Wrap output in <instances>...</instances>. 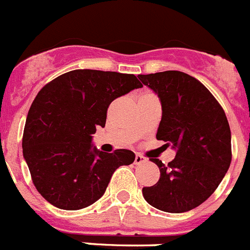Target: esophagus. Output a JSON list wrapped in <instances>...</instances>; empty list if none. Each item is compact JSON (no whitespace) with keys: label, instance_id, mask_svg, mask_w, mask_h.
Listing matches in <instances>:
<instances>
[{"label":"esophagus","instance_id":"esophagus-1","mask_svg":"<svg viewBox=\"0 0 250 250\" xmlns=\"http://www.w3.org/2000/svg\"><path fill=\"white\" fill-rule=\"evenodd\" d=\"M146 161V158L144 157V155L135 154V161H134V163L135 164H142V163H144Z\"/></svg>","mask_w":250,"mask_h":250}]
</instances>
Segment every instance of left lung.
Masks as SVG:
<instances>
[{"mask_svg": "<svg viewBox=\"0 0 250 250\" xmlns=\"http://www.w3.org/2000/svg\"><path fill=\"white\" fill-rule=\"evenodd\" d=\"M158 93L162 120L158 140L177 149L154 186L143 187L146 201L158 210L180 214L197 208L214 193L231 163V133L227 115L212 93L195 77L180 70L139 74Z\"/></svg>", "mask_w": 250, "mask_h": 250, "instance_id": "1", "label": "left lung"}]
</instances>
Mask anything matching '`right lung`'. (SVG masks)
<instances>
[{
  "label": "right lung",
  "mask_w": 250,
  "mask_h": 250,
  "mask_svg": "<svg viewBox=\"0 0 250 250\" xmlns=\"http://www.w3.org/2000/svg\"><path fill=\"white\" fill-rule=\"evenodd\" d=\"M143 87L134 74L76 69L42 87L31 104L22 135V153L34 186L49 204L81 210L104 193L111 176L129 166L127 149H92L96 127L104 126L115 99Z\"/></svg>",
  "instance_id": "1"
}]
</instances>
